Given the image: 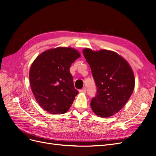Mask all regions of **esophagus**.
<instances>
[{"label": "esophagus", "instance_id": "esophagus-1", "mask_svg": "<svg viewBox=\"0 0 156 156\" xmlns=\"http://www.w3.org/2000/svg\"><path fill=\"white\" fill-rule=\"evenodd\" d=\"M79 92H80V93H85L86 92V89L84 88H83V89H82V90H79Z\"/></svg>", "mask_w": 156, "mask_h": 156}]
</instances>
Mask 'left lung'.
<instances>
[{
    "label": "left lung",
    "instance_id": "1",
    "mask_svg": "<svg viewBox=\"0 0 156 156\" xmlns=\"http://www.w3.org/2000/svg\"><path fill=\"white\" fill-rule=\"evenodd\" d=\"M97 88V96L90 104L96 115L110 117L118 113L132 95L135 78L129 63L118 53L101 49H83Z\"/></svg>",
    "mask_w": 156,
    "mask_h": 156
}]
</instances>
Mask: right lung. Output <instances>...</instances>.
Wrapping results in <instances>:
<instances>
[{
  "label": "right lung",
  "instance_id": "obj_1",
  "mask_svg": "<svg viewBox=\"0 0 156 156\" xmlns=\"http://www.w3.org/2000/svg\"><path fill=\"white\" fill-rule=\"evenodd\" d=\"M80 55L76 48L59 47L43 52L31 65V90L37 102L49 113H66L79 93L74 88L70 68Z\"/></svg>",
  "mask_w": 156,
  "mask_h": 156
}]
</instances>
